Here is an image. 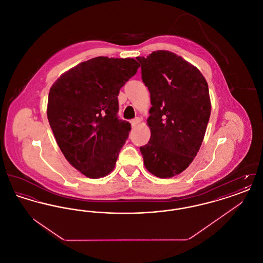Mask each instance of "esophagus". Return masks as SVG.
I'll return each mask as SVG.
<instances>
[{
    "mask_svg": "<svg viewBox=\"0 0 263 263\" xmlns=\"http://www.w3.org/2000/svg\"><path fill=\"white\" fill-rule=\"evenodd\" d=\"M140 122H141V118L136 117L135 119H133V120L131 121V125H132V127H135V126H137Z\"/></svg>",
    "mask_w": 263,
    "mask_h": 263,
    "instance_id": "34e87169",
    "label": "esophagus"
}]
</instances>
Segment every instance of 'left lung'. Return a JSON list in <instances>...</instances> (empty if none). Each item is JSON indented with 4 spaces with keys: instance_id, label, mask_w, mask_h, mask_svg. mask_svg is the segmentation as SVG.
<instances>
[{
    "instance_id": "left-lung-1",
    "label": "left lung",
    "mask_w": 263,
    "mask_h": 263,
    "mask_svg": "<svg viewBox=\"0 0 263 263\" xmlns=\"http://www.w3.org/2000/svg\"><path fill=\"white\" fill-rule=\"evenodd\" d=\"M150 91L151 138L140 147L144 164L161 178L181 174L200 149L211 114L208 84L200 71L170 51L137 57Z\"/></svg>"
}]
</instances>
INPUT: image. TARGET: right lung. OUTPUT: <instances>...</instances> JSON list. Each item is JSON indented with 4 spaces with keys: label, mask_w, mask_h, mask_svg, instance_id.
I'll return each instance as SVG.
<instances>
[{
    "label": "right lung",
    "mask_w": 263,
    "mask_h": 263,
    "mask_svg": "<svg viewBox=\"0 0 263 263\" xmlns=\"http://www.w3.org/2000/svg\"><path fill=\"white\" fill-rule=\"evenodd\" d=\"M133 58L96 57L51 87L47 117L66 160L89 178L110 174L131 125L118 118L119 90L137 73Z\"/></svg>",
    "instance_id": "right-lung-1"
}]
</instances>
